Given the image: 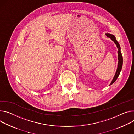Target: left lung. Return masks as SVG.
I'll return each instance as SVG.
<instances>
[{"mask_svg":"<svg viewBox=\"0 0 134 134\" xmlns=\"http://www.w3.org/2000/svg\"><path fill=\"white\" fill-rule=\"evenodd\" d=\"M105 35H106L107 37L110 38L112 41H113L114 43L116 44V47L118 48V68L115 72V74L111 83V84H109V86L110 85L112 84L113 83H114L115 82V81L116 80L117 78L118 77L120 73V71L121 70V69H122V64H123V58H122V54H121V47L120 46V44H119L118 42L116 41V38L115 36L113 35H112L111 34H109V33H106Z\"/></svg>","mask_w":134,"mask_h":134,"instance_id":"left-lung-1","label":"left lung"}]
</instances>
